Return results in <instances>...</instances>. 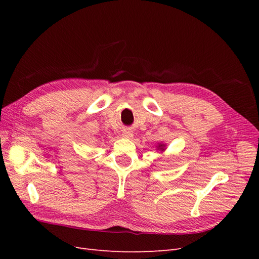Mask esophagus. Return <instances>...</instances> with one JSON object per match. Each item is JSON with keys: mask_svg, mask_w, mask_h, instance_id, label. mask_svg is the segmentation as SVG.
Here are the masks:
<instances>
[{"mask_svg": "<svg viewBox=\"0 0 259 259\" xmlns=\"http://www.w3.org/2000/svg\"><path fill=\"white\" fill-rule=\"evenodd\" d=\"M122 136H123V138L131 139V138H133V136H134V135H133V133L131 131H124Z\"/></svg>", "mask_w": 259, "mask_h": 259, "instance_id": "34e87169", "label": "esophagus"}]
</instances>
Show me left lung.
Instances as JSON below:
<instances>
[{"label":"left lung","mask_w":259,"mask_h":259,"mask_svg":"<svg viewBox=\"0 0 259 259\" xmlns=\"http://www.w3.org/2000/svg\"><path fill=\"white\" fill-rule=\"evenodd\" d=\"M156 150H159V151H161V152L165 151V150H166V145L164 144V143H159L158 146H156Z\"/></svg>","instance_id":"left-lung-1"}]
</instances>
